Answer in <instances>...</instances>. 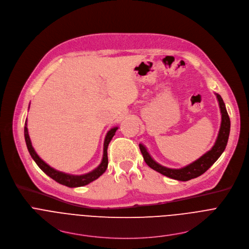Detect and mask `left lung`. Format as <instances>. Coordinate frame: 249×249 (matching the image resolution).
Masks as SVG:
<instances>
[{
    "mask_svg": "<svg viewBox=\"0 0 249 249\" xmlns=\"http://www.w3.org/2000/svg\"><path fill=\"white\" fill-rule=\"evenodd\" d=\"M216 96L219 102V107L222 114V121H221V126H220L217 140L215 142V144L212 146V148L209 151H207L205 154H203L201 157H199L197 160L187 165V166L180 169H171V168L164 167L162 165L158 164L156 161H154L152 157L149 155V153L147 152L145 146L140 143V149L143 156V159L151 169L171 179H175L178 181H189L191 179H195L202 175L216 162V160L221 156V154L226 148L229 135H230V128H231L230 117L228 115L224 101L220 95L216 94Z\"/></svg>",
    "mask_w": 249,
    "mask_h": 249,
    "instance_id": "8db88e82",
    "label": "left lung"
}]
</instances>
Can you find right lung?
Listing matches in <instances>:
<instances>
[{"mask_svg":"<svg viewBox=\"0 0 249 249\" xmlns=\"http://www.w3.org/2000/svg\"><path fill=\"white\" fill-rule=\"evenodd\" d=\"M118 129V127H114L112 129H110L105 139V142H104V155H103V160L101 162V164L99 166L93 170L90 173L84 174V175H70V174H66L60 171H57L53 168H52L51 166L43 161L39 155L36 153L35 149L32 146L29 135H28V129H27V124L25 121V126H24V137H25V142H26V145L28 148V151L31 155V157L34 159V161L36 162V164L39 166V168L46 173L49 177H51L53 180H54L55 182L64 185L66 187L69 188H76V187H83V186H86L88 184H90L91 182L97 180L100 176H102L107 168V165H108V158H107V147L108 144L111 141V139L113 138V136L115 135L116 130Z\"/></svg>","mask_w":249,"mask_h":249,"instance_id":"add662e5","label":"right lung"}]
</instances>
